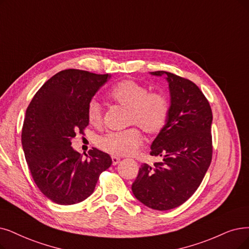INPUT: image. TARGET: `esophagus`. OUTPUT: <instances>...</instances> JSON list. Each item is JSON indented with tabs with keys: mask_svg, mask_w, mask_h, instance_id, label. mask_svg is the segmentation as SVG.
<instances>
[{
	"mask_svg": "<svg viewBox=\"0 0 249 249\" xmlns=\"http://www.w3.org/2000/svg\"><path fill=\"white\" fill-rule=\"evenodd\" d=\"M112 164L113 165H116L118 164L119 162H121V157H117V156H112Z\"/></svg>",
	"mask_w": 249,
	"mask_h": 249,
	"instance_id": "esophagus-1",
	"label": "esophagus"
}]
</instances>
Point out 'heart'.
Here are the masks:
<instances>
[{
	"instance_id": "1",
	"label": "heart",
	"mask_w": 249,
	"mask_h": 249,
	"mask_svg": "<svg viewBox=\"0 0 249 249\" xmlns=\"http://www.w3.org/2000/svg\"><path fill=\"white\" fill-rule=\"evenodd\" d=\"M109 97L117 105L127 109L126 124L137 125L110 132L98 139V146L109 154H135L143 143V135L139 127L148 135H155L160 133L167 123L170 114L167 98L161 93L149 92L147 87L133 79H124L116 84L109 92ZM87 114L91 124L100 126L103 124V109L96 100L89 103Z\"/></svg>"
}]
</instances>
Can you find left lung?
<instances>
[{
  "instance_id": "left-lung-1",
  "label": "left lung",
  "mask_w": 249,
  "mask_h": 249,
  "mask_svg": "<svg viewBox=\"0 0 249 249\" xmlns=\"http://www.w3.org/2000/svg\"><path fill=\"white\" fill-rule=\"evenodd\" d=\"M151 74L166 75L170 114L151 145L150 155L161 157V161L142 164L132 191L139 201L152 210L168 211L194 194L211 165L213 112L193 82L162 71Z\"/></svg>"
}]
</instances>
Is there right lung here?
I'll list each match as a JSON object with an SVG mask.
<instances>
[{
	"label": "right lung",
	"instance_id": "1",
	"mask_svg": "<svg viewBox=\"0 0 249 249\" xmlns=\"http://www.w3.org/2000/svg\"><path fill=\"white\" fill-rule=\"evenodd\" d=\"M108 77L65 69L48 79L26 109L21 133L25 159L37 188L55 203L85 200L112 163L109 154L96 148L85 159L71 147V139L89 124V103Z\"/></svg>",
	"mask_w": 249,
	"mask_h": 249
}]
</instances>
